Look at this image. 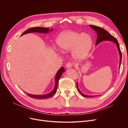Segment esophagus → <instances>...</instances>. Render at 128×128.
I'll list each match as a JSON object with an SVG mask.
<instances>
[{"label": "esophagus", "instance_id": "obj_1", "mask_svg": "<svg viewBox=\"0 0 128 128\" xmlns=\"http://www.w3.org/2000/svg\"><path fill=\"white\" fill-rule=\"evenodd\" d=\"M72 67V64L71 63H68L66 65V68H70Z\"/></svg>", "mask_w": 128, "mask_h": 128}]
</instances>
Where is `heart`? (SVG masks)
<instances>
[{
    "instance_id": "obj_1",
    "label": "heart",
    "mask_w": 128,
    "mask_h": 128,
    "mask_svg": "<svg viewBox=\"0 0 128 128\" xmlns=\"http://www.w3.org/2000/svg\"><path fill=\"white\" fill-rule=\"evenodd\" d=\"M56 44L58 49L62 52L72 50V58L79 60L89 54L93 46V39L88 33L67 30L58 36Z\"/></svg>"
}]
</instances>
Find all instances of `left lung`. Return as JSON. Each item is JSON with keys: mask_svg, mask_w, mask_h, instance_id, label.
Instances as JSON below:
<instances>
[{"mask_svg": "<svg viewBox=\"0 0 128 128\" xmlns=\"http://www.w3.org/2000/svg\"><path fill=\"white\" fill-rule=\"evenodd\" d=\"M89 26L90 27V28H91L93 30H94L96 32L97 39H96V46H97L98 44H99L100 43L102 42H104V41L112 42L116 45V46H117L118 52H119V57H120V62H119V68H120L121 62H122V52H121V51L120 49L119 44L117 41V40L115 37H113L112 35H110L108 32H107L106 30H105L104 29H103V28H99V27H98V26H94V25H90ZM76 86H77V90L83 96L86 97V98L94 96H88V95H86V94H84L82 93L78 88V82H77Z\"/></svg>", "mask_w": 128, "mask_h": 128, "instance_id": "1", "label": "left lung"}]
</instances>
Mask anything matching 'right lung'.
Instances as JSON below:
<instances>
[{
  "label": "right lung",
  "mask_w": 128,
  "mask_h": 128,
  "mask_svg": "<svg viewBox=\"0 0 128 128\" xmlns=\"http://www.w3.org/2000/svg\"><path fill=\"white\" fill-rule=\"evenodd\" d=\"M53 30V28L49 29V28H44V27H37V28H30L28 30H26L24 32L21 36L26 34H28L30 32H39V33H43V34H48L49 32H52ZM65 69L62 67V68H60V70H58L57 72L56 76H55V85L54 86L53 89L48 94H42V95H34V94H29L28 93H26L27 94H28V96L32 98H35L37 99H43V98H51L52 96L56 92L57 90V87L58 86V80L60 77V76H62V74L65 72Z\"/></svg>",
  "instance_id": "1"
}]
</instances>
